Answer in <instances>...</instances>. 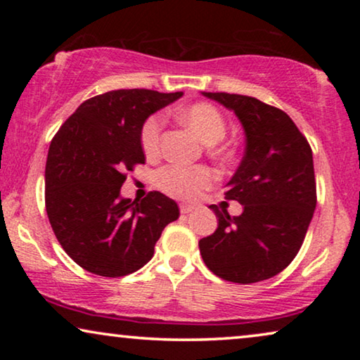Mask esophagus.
<instances>
[{"instance_id": "1", "label": "esophagus", "mask_w": 360, "mask_h": 360, "mask_svg": "<svg viewBox=\"0 0 360 360\" xmlns=\"http://www.w3.org/2000/svg\"><path fill=\"white\" fill-rule=\"evenodd\" d=\"M195 210H196V205H191V203H181L180 205V213L181 214H188Z\"/></svg>"}]
</instances>
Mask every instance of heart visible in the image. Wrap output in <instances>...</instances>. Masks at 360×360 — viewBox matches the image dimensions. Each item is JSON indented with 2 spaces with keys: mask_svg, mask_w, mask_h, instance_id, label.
<instances>
[{
  "mask_svg": "<svg viewBox=\"0 0 360 360\" xmlns=\"http://www.w3.org/2000/svg\"><path fill=\"white\" fill-rule=\"evenodd\" d=\"M180 120L195 131L206 144H216L224 136L226 122L218 108L210 103H195L180 111ZM164 120L160 115L147 117L141 129V146L146 155H157L160 150ZM224 155L226 150L218 149ZM214 175L203 165L170 164L162 167L155 174V184L164 193L180 200H195L208 190Z\"/></svg>",
  "mask_w": 360,
  "mask_h": 360,
  "instance_id": "obj_1",
  "label": "heart"
}]
</instances>
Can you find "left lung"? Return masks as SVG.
I'll list each match as a JSON object with an SVG mask.
<instances>
[{
	"label": "left lung",
	"mask_w": 360,
	"mask_h": 360,
	"mask_svg": "<svg viewBox=\"0 0 360 360\" xmlns=\"http://www.w3.org/2000/svg\"><path fill=\"white\" fill-rule=\"evenodd\" d=\"M233 110L245 132V152L226 198L244 206L229 216L216 205L218 229L200 239L206 267L234 283H255L295 259L316 208L313 152L287 112L257 98L203 93Z\"/></svg>",
	"instance_id": "8db88e82"
}]
</instances>
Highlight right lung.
I'll use <instances>...</instances> for the list:
<instances>
[{"label":"right lung","instance_id":"1","mask_svg":"<svg viewBox=\"0 0 360 360\" xmlns=\"http://www.w3.org/2000/svg\"><path fill=\"white\" fill-rule=\"evenodd\" d=\"M184 95L144 88L115 90L83 101L49 147L46 210L63 250L88 272L124 277L149 262L179 206L160 191L121 198L127 172L144 164L147 117Z\"/></svg>","mask_w":360,"mask_h":360}]
</instances>
